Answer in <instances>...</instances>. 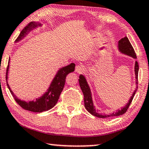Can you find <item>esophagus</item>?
Instances as JSON below:
<instances>
[{"instance_id": "34e87169", "label": "esophagus", "mask_w": 149, "mask_h": 149, "mask_svg": "<svg viewBox=\"0 0 149 149\" xmlns=\"http://www.w3.org/2000/svg\"><path fill=\"white\" fill-rule=\"evenodd\" d=\"M85 70H86L85 66H84L82 65H78L75 67V72L78 73V74H80V73L84 72V71H85Z\"/></svg>"}]
</instances>
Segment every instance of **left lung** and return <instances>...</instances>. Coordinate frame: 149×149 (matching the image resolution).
Returning <instances> with one entry per match:
<instances>
[{
    "label": "left lung",
    "mask_w": 149,
    "mask_h": 149,
    "mask_svg": "<svg viewBox=\"0 0 149 149\" xmlns=\"http://www.w3.org/2000/svg\"><path fill=\"white\" fill-rule=\"evenodd\" d=\"M118 48L120 52H121L123 54H125L126 55L132 57L136 59V53L134 52V49H133L132 46L130 44L129 40L126 37H124V38H122L120 40H119L118 43ZM139 64L138 62L136 61H135L134 64V74H135V78H136V88L135 89L134 92L132 93L131 97L128 100V102L126 104L125 106H124L121 108L120 110H117L116 112H114L111 113L110 114H102L100 112V110L96 109L95 106L93 103V100L92 96V92H91L90 88L89 86L87 80H86V77L84 75L80 74L79 75V86H80L81 90L84 94V106H85L86 109L93 116L101 118H110L113 116H118L123 115L128 110V107H129L130 104H131L133 97L134 96L135 93L136 92L137 88H138V74H139Z\"/></svg>",
    "instance_id": "8db88e82"
}]
</instances>
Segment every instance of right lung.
<instances>
[{
	"label": "right lung",
	"mask_w": 149,
	"mask_h": 149,
	"mask_svg": "<svg viewBox=\"0 0 149 149\" xmlns=\"http://www.w3.org/2000/svg\"><path fill=\"white\" fill-rule=\"evenodd\" d=\"M41 24L38 23V22L37 23H36V22H31L20 33L19 37H17L16 41H15V43L21 41L24 37H26V35H28L29 33L31 31L34 29L37 28V26H41ZM9 63L10 58L9 60H8V67L6 74V84H7L8 88L9 89L11 94L13 95L15 101L21 107L26 110H29L33 112H44V111H47L54 107L55 104H57V101H58L59 96H60L62 90L63 89L64 85H65V83L66 76L70 73L74 72L75 66V63H72L67 66L61 68L57 71L54 78L51 82L49 87L48 88L46 92L41 97L37 98L35 100L26 102L25 100H21V99L17 97V96H16V95L14 94V92L10 89L9 85H8L7 79L8 73V70H9Z\"/></svg>",
	"instance_id": "obj_1"
}]
</instances>
